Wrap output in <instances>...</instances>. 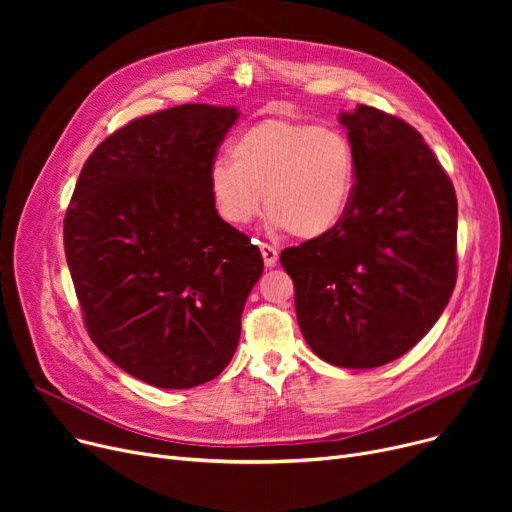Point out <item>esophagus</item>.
<instances>
[{"label": "esophagus", "instance_id": "34e87169", "mask_svg": "<svg viewBox=\"0 0 512 512\" xmlns=\"http://www.w3.org/2000/svg\"><path fill=\"white\" fill-rule=\"evenodd\" d=\"M259 249H261V257H263L265 267H274L278 263V251L272 245H267V242H261Z\"/></svg>", "mask_w": 512, "mask_h": 512}]
</instances>
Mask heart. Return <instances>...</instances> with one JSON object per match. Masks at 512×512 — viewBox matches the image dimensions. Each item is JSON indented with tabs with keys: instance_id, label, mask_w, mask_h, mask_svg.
I'll use <instances>...</instances> for the list:
<instances>
[{
	"instance_id": "heart-1",
	"label": "heart",
	"mask_w": 512,
	"mask_h": 512,
	"mask_svg": "<svg viewBox=\"0 0 512 512\" xmlns=\"http://www.w3.org/2000/svg\"><path fill=\"white\" fill-rule=\"evenodd\" d=\"M357 186V157L344 132L303 120L265 118L242 130L230 161L209 170V193L220 218L249 226L270 209V226L299 238L340 226Z\"/></svg>"
}]
</instances>
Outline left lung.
I'll return each mask as SVG.
<instances>
[{
	"mask_svg": "<svg viewBox=\"0 0 512 512\" xmlns=\"http://www.w3.org/2000/svg\"><path fill=\"white\" fill-rule=\"evenodd\" d=\"M357 157L344 220L284 249L294 309L311 351L336 367L371 369L432 330L456 284V195L421 134L357 105L340 114Z\"/></svg>",
	"mask_w": 512,
	"mask_h": 512,
	"instance_id": "1",
	"label": "left lung"
}]
</instances>
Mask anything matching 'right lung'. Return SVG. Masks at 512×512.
I'll return each instance as SVG.
<instances>
[{"instance_id":"right-lung-1","label":"right lung","mask_w":512,"mask_h":512,"mask_svg":"<svg viewBox=\"0 0 512 512\" xmlns=\"http://www.w3.org/2000/svg\"><path fill=\"white\" fill-rule=\"evenodd\" d=\"M236 120V107L207 103L132 120L91 153L66 211V261L91 340L157 388L218 378L263 272L259 249L209 193Z\"/></svg>"}]
</instances>
